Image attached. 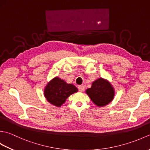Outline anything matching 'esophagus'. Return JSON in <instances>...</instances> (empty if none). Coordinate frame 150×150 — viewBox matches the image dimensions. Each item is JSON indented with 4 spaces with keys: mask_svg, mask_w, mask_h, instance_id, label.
Wrapping results in <instances>:
<instances>
[{
    "mask_svg": "<svg viewBox=\"0 0 150 150\" xmlns=\"http://www.w3.org/2000/svg\"><path fill=\"white\" fill-rule=\"evenodd\" d=\"M78 88H79V91H81V92H83V91H84V86H82V85L79 86Z\"/></svg>",
    "mask_w": 150,
    "mask_h": 150,
    "instance_id": "obj_1",
    "label": "esophagus"
}]
</instances>
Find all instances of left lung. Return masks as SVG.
Instances as JSON below:
<instances>
[{"label":"left lung","instance_id":"obj_1","mask_svg":"<svg viewBox=\"0 0 150 150\" xmlns=\"http://www.w3.org/2000/svg\"><path fill=\"white\" fill-rule=\"evenodd\" d=\"M88 97L98 107L106 106L113 100L115 89L107 79L98 78L92 82L91 87L86 90Z\"/></svg>","mask_w":150,"mask_h":150}]
</instances>
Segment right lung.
<instances>
[{
    "mask_svg": "<svg viewBox=\"0 0 150 150\" xmlns=\"http://www.w3.org/2000/svg\"><path fill=\"white\" fill-rule=\"evenodd\" d=\"M78 91L72 84L67 82L59 77H55L48 82L44 90L46 99L53 106L60 107L70 95Z\"/></svg>",
    "mask_w": 150,
    "mask_h": 150,
    "instance_id": "right-lung-1",
    "label": "right lung"
}]
</instances>
